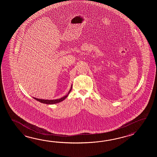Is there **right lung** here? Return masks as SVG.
Wrapping results in <instances>:
<instances>
[{
    "label": "right lung",
    "instance_id": "right-lung-1",
    "mask_svg": "<svg viewBox=\"0 0 157 157\" xmlns=\"http://www.w3.org/2000/svg\"><path fill=\"white\" fill-rule=\"evenodd\" d=\"M72 89V85H71V86L70 90L68 91V93L66 95L64 96L63 97L61 98L60 99H53V100H47V99H38L36 98H34L33 97V99H35V100H36L37 101H39L40 103H42L44 104H54L58 103H60L61 101H62L63 100H64L66 98H67L69 94L70 93Z\"/></svg>",
    "mask_w": 157,
    "mask_h": 157
}]
</instances>
